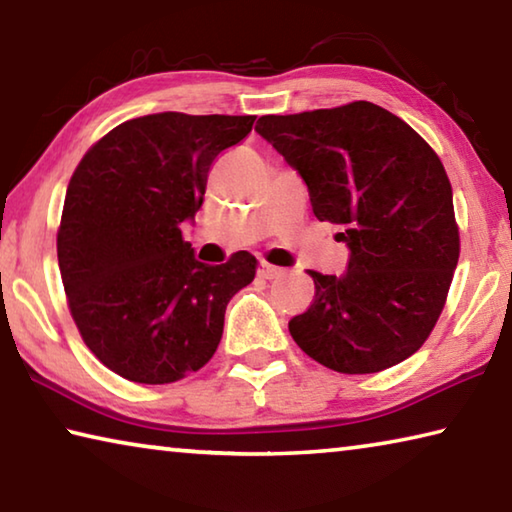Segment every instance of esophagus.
Instances as JSON below:
<instances>
[{
    "mask_svg": "<svg viewBox=\"0 0 512 512\" xmlns=\"http://www.w3.org/2000/svg\"><path fill=\"white\" fill-rule=\"evenodd\" d=\"M257 275L264 277V280H275V277H282V275H284V268L262 262V264L257 266Z\"/></svg>",
    "mask_w": 512,
    "mask_h": 512,
    "instance_id": "obj_1",
    "label": "esophagus"
}]
</instances>
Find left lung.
Instances as JSON below:
<instances>
[{
	"label": "left lung",
	"instance_id": "left-lung-1",
	"mask_svg": "<svg viewBox=\"0 0 512 512\" xmlns=\"http://www.w3.org/2000/svg\"><path fill=\"white\" fill-rule=\"evenodd\" d=\"M255 131L305 180L318 221L336 223L348 271L323 275L293 341L323 366L368 375L409 359L445 307L458 264L452 185L413 128L370 101L259 117Z\"/></svg>",
	"mask_w": 512,
	"mask_h": 512
}]
</instances>
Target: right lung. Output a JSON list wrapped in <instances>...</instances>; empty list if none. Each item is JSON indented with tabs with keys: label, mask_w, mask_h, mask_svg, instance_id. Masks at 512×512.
<instances>
[{
	"label": "right lung",
	"mask_w": 512,
	"mask_h": 512,
	"mask_svg": "<svg viewBox=\"0 0 512 512\" xmlns=\"http://www.w3.org/2000/svg\"><path fill=\"white\" fill-rule=\"evenodd\" d=\"M253 115L155 112L101 137L69 180L58 266L74 323L103 366L137 384H171L219 348L225 307L257 259L198 262L183 225L201 210L216 155Z\"/></svg>",
	"instance_id": "1"
}]
</instances>
